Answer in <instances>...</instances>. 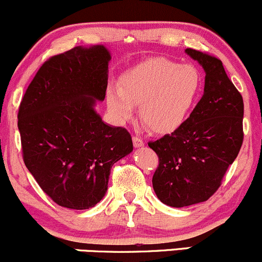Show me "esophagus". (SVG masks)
Listing matches in <instances>:
<instances>
[{"label": "esophagus", "instance_id": "obj_1", "mask_svg": "<svg viewBox=\"0 0 262 262\" xmlns=\"http://www.w3.org/2000/svg\"><path fill=\"white\" fill-rule=\"evenodd\" d=\"M133 144H134L135 148H141V146L144 145V141H143V139H140L139 137L134 135V137H133Z\"/></svg>", "mask_w": 262, "mask_h": 262}]
</instances>
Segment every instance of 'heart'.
<instances>
[{
	"label": "heart",
	"instance_id": "heart-1",
	"mask_svg": "<svg viewBox=\"0 0 262 262\" xmlns=\"http://www.w3.org/2000/svg\"><path fill=\"white\" fill-rule=\"evenodd\" d=\"M202 76L196 66L164 58L140 62L123 75L121 87L107 90V104L124 122L140 104V119L150 130L167 134L176 130L191 114L200 96Z\"/></svg>",
	"mask_w": 262,
	"mask_h": 262
}]
</instances>
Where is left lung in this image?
<instances>
[{"label": "left lung", "mask_w": 262, "mask_h": 262, "mask_svg": "<svg viewBox=\"0 0 262 262\" xmlns=\"http://www.w3.org/2000/svg\"><path fill=\"white\" fill-rule=\"evenodd\" d=\"M185 53L206 73L202 98L181 127L148 144L159 156L156 196L176 208L204 202L217 191L244 138V102L221 60L194 49Z\"/></svg>", "instance_id": "left-lung-1"}]
</instances>
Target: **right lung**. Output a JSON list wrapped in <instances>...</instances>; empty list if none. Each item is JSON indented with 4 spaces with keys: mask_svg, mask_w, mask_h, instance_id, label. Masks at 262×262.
Listing matches in <instances>:
<instances>
[{
    "mask_svg": "<svg viewBox=\"0 0 262 262\" xmlns=\"http://www.w3.org/2000/svg\"><path fill=\"white\" fill-rule=\"evenodd\" d=\"M111 53L76 47L41 65L18 111L23 160L56 204L89 209L106 194L113 164L133 151L127 129L96 112L104 100Z\"/></svg>",
    "mask_w": 262,
    "mask_h": 262,
    "instance_id": "add662e5",
    "label": "right lung"
}]
</instances>
